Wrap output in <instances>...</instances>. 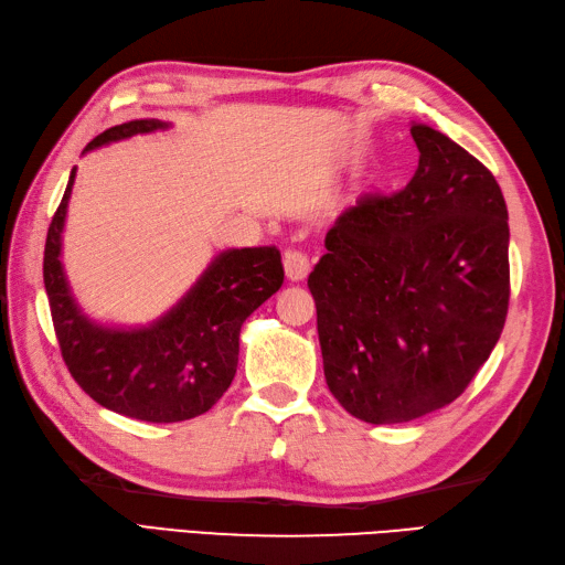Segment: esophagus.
Wrapping results in <instances>:
<instances>
[{
  "label": "esophagus",
  "instance_id": "1",
  "mask_svg": "<svg viewBox=\"0 0 565 565\" xmlns=\"http://www.w3.org/2000/svg\"><path fill=\"white\" fill-rule=\"evenodd\" d=\"M284 271H286V276H289L291 281L306 279L308 271H310V262L306 257V252H301V249H289V252H286V255H284Z\"/></svg>",
  "mask_w": 565,
  "mask_h": 565
}]
</instances>
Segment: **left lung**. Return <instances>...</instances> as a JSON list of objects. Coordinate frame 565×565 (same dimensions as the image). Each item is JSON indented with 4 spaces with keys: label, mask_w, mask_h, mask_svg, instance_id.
I'll list each match as a JSON object with an SVG mask.
<instances>
[{
    "label": "left lung",
    "mask_w": 565,
    "mask_h": 565,
    "mask_svg": "<svg viewBox=\"0 0 565 565\" xmlns=\"http://www.w3.org/2000/svg\"><path fill=\"white\" fill-rule=\"evenodd\" d=\"M393 196L362 194L308 276L328 388L347 413L398 425L459 398L500 340L510 225L486 167L427 124Z\"/></svg>",
    "instance_id": "left-lung-1"
}]
</instances>
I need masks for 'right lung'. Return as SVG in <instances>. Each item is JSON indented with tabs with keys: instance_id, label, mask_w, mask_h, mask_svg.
Wrapping results in <instances>:
<instances>
[{
	"instance_id": "right-lung-1",
	"label": "right lung",
	"mask_w": 565,
	"mask_h": 565,
	"mask_svg": "<svg viewBox=\"0 0 565 565\" xmlns=\"http://www.w3.org/2000/svg\"><path fill=\"white\" fill-rule=\"evenodd\" d=\"M172 124L136 118L94 138L82 154ZM72 167L65 196L45 237L43 281L63 359L82 391L109 411L146 423H182L218 403L237 371L239 328L281 289L276 247H231L215 255L179 301L148 326H111L84 313L63 264V231L75 186Z\"/></svg>"
}]
</instances>
